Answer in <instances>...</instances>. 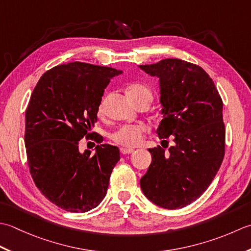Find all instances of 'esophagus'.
Listing matches in <instances>:
<instances>
[{
  "mask_svg": "<svg viewBox=\"0 0 251 251\" xmlns=\"http://www.w3.org/2000/svg\"><path fill=\"white\" fill-rule=\"evenodd\" d=\"M120 151H121V154L126 155V154H131V152L134 151V150H133V148H129V147H120Z\"/></svg>",
  "mask_w": 251,
  "mask_h": 251,
  "instance_id": "esophagus-1",
  "label": "esophagus"
}]
</instances>
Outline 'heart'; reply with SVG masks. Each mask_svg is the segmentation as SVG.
Returning a JSON list of instances; mask_svg holds the SVG:
<instances>
[{
	"instance_id": "1",
	"label": "heart",
	"mask_w": 251,
	"mask_h": 251,
	"mask_svg": "<svg viewBox=\"0 0 251 251\" xmlns=\"http://www.w3.org/2000/svg\"><path fill=\"white\" fill-rule=\"evenodd\" d=\"M127 95H131V96L146 95L151 99V90L144 84H141V83H134L130 85V88L127 89ZM97 112H99L100 116L104 115V101H101L100 104ZM145 131H146L145 126L142 125L124 126L112 133L111 139L119 145L126 146V147H134L141 144L143 141V135H144Z\"/></svg>"
}]
</instances>
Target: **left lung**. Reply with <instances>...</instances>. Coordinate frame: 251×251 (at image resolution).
Segmentation results:
<instances>
[{
    "mask_svg": "<svg viewBox=\"0 0 251 251\" xmlns=\"http://www.w3.org/2000/svg\"><path fill=\"white\" fill-rule=\"evenodd\" d=\"M140 68L159 78L163 119L157 134L163 141L172 135L175 142L168 151L161 146L148 150L151 163L141 178V188L157 206L183 208L206 192L222 163V99L198 65L167 58Z\"/></svg>",
    "mask_w": 251,
    "mask_h": 251,
    "instance_id": "8db88e82",
    "label": "left lung"
}]
</instances>
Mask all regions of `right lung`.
<instances>
[{"label":"right lung","mask_w":251,"mask_h":251,"mask_svg":"<svg viewBox=\"0 0 251 251\" xmlns=\"http://www.w3.org/2000/svg\"><path fill=\"white\" fill-rule=\"evenodd\" d=\"M122 74L81 61L55 66L35 86L25 110V144L35 185L50 202L70 212H86L103 201L120 159L117 146L101 144L96 154L78 151V142L93 135L97 110L112 76Z\"/></svg>","instance_id":"right-lung-1"}]
</instances>
